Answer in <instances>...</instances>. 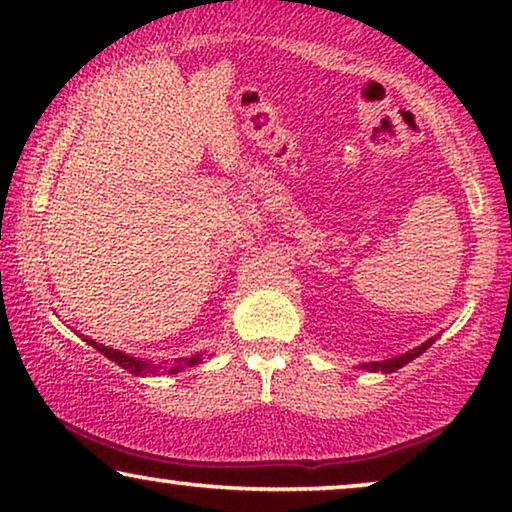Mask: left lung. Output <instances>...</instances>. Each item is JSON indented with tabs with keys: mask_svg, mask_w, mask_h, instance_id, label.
Returning <instances> with one entry per match:
<instances>
[{
	"mask_svg": "<svg viewBox=\"0 0 512 512\" xmlns=\"http://www.w3.org/2000/svg\"><path fill=\"white\" fill-rule=\"evenodd\" d=\"M439 335H432V338H427L423 345H418L414 349H409V352H404L400 356H393V358H384V361H370V363H358L356 368L358 370H365V372H381V375H391V372L400 370L402 365H407L414 361V358L421 356L427 347L434 345V340H437Z\"/></svg>",
	"mask_w": 512,
	"mask_h": 512,
	"instance_id": "left-lung-1",
	"label": "left lung"
}]
</instances>
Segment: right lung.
Masks as SVG:
<instances>
[{
  "label": "right lung",
  "instance_id": "add662e5",
  "mask_svg": "<svg viewBox=\"0 0 512 512\" xmlns=\"http://www.w3.org/2000/svg\"><path fill=\"white\" fill-rule=\"evenodd\" d=\"M80 338L91 345L94 349H98L105 358H110L121 368L131 372L135 377H154V375H177V372H183L188 368H195V365L202 363V356L204 352H197L193 356H181V358H174V361H149V358H140V356H131L126 352H119V349H112V347H105L101 342L87 338V335L80 333ZM211 356V354H209Z\"/></svg>",
  "mask_w": 512,
  "mask_h": 512
}]
</instances>
